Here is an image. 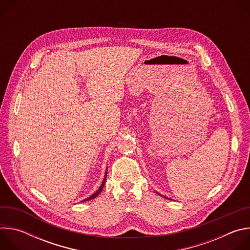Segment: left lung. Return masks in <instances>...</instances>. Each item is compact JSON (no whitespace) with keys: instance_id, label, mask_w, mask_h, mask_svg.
Instances as JSON below:
<instances>
[{"instance_id":"left-lung-1","label":"left lung","mask_w":250,"mask_h":250,"mask_svg":"<svg viewBox=\"0 0 250 250\" xmlns=\"http://www.w3.org/2000/svg\"><path fill=\"white\" fill-rule=\"evenodd\" d=\"M156 193H157V192H156ZM157 194H158V195H160V194H159V193H157ZM160 196H162V195H160ZM162 197H164V196H162ZM164 198H166V199H168V198H167V197H164ZM169 200H170V199H169Z\"/></svg>"}]
</instances>
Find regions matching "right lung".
<instances>
[{
  "mask_svg": "<svg viewBox=\"0 0 250 250\" xmlns=\"http://www.w3.org/2000/svg\"><path fill=\"white\" fill-rule=\"evenodd\" d=\"M106 171H108V167H106V170H105V174H104V180H103V183H102V185L100 186V188L97 190V192H95L93 195H91L90 197H88L87 199H85V200H83V201H81L82 203L83 202H86V201H90V200H92V199H94V198H96L101 192H102V190H103V188H104V182H105V178H106Z\"/></svg>",
  "mask_w": 250,
  "mask_h": 250,
  "instance_id": "add662e5",
  "label": "right lung"
}]
</instances>
